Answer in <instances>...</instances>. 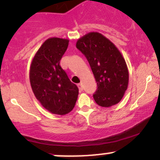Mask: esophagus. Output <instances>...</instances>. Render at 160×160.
Here are the masks:
<instances>
[{
	"label": "esophagus",
	"mask_w": 160,
	"mask_h": 160,
	"mask_svg": "<svg viewBox=\"0 0 160 160\" xmlns=\"http://www.w3.org/2000/svg\"><path fill=\"white\" fill-rule=\"evenodd\" d=\"M78 86L79 89H80V91H82V89H83V86H82V83H78Z\"/></svg>",
	"instance_id": "1"
}]
</instances>
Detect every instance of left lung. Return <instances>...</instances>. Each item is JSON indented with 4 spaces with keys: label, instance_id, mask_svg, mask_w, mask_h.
<instances>
[{
    "label": "left lung",
    "instance_id": "obj_1",
    "mask_svg": "<svg viewBox=\"0 0 160 160\" xmlns=\"http://www.w3.org/2000/svg\"><path fill=\"white\" fill-rule=\"evenodd\" d=\"M77 48L86 56L98 88L93 98L101 107L119 103L128 83L126 61L113 43L98 32H90L78 40Z\"/></svg>",
    "mask_w": 160,
    "mask_h": 160
}]
</instances>
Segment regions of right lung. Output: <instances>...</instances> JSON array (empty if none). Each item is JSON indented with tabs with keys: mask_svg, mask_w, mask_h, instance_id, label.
I'll return each mask as SVG.
<instances>
[{
	"mask_svg": "<svg viewBox=\"0 0 160 160\" xmlns=\"http://www.w3.org/2000/svg\"><path fill=\"white\" fill-rule=\"evenodd\" d=\"M69 40L47 39L40 47L30 67V82L36 98L54 114L65 115L74 108L79 94L78 86L69 80L60 66Z\"/></svg>",
	"mask_w": 160,
	"mask_h": 160,
	"instance_id": "1",
	"label": "right lung"
}]
</instances>
